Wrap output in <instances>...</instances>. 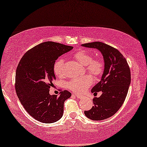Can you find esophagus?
I'll use <instances>...</instances> for the list:
<instances>
[{
    "mask_svg": "<svg viewBox=\"0 0 147 147\" xmlns=\"http://www.w3.org/2000/svg\"><path fill=\"white\" fill-rule=\"evenodd\" d=\"M75 96L77 97V98H81V97H83L82 95H78V94H75Z\"/></svg>",
    "mask_w": 147,
    "mask_h": 147,
    "instance_id": "34e87169",
    "label": "esophagus"
}]
</instances>
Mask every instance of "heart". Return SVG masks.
Listing matches in <instances>:
<instances>
[{"label": "heart", "mask_w": 147, "mask_h": 147, "mask_svg": "<svg viewBox=\"0 0 147 147\" xmlns=\"http://www.w3.org/2000/svg\"><path fill=\"white\" fill-rule=\"evenodd\" d=\"M75 59L79 63L85 66L88 72L93 77H99L102 75L104 70V63L101 59L92 58V54L86 50H79L74 55ZM64 61L62 59L57 60L54 64V72L58 77H62L64 75L63 72ZM92 77L90 75H86L82 77H77L70 79L66 83V86L70 90L77 93H82L89 88L92 84Z\"/></svg>", "instance_id": "b5f03b06"}]
</instances>
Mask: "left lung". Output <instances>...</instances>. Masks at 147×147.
Returning a JSON list of instances; mask_svg holds the SVG:
<instances>
[{"mask_svg":"<svg viewBox=\"0 0 147 147\" xmlns=\"http://www.w3.org/2000/svg\"><path fill=\"white\" fill-rule=\"evenodd\" d=\"M82 46L96 48L102 54L104 70L101 81L91 92L102 91L99 97L92 99L94 105L84 114L92 120H103L115 114L122 106L131 83V71L127 61L119 50L102 42L84 43Z\"/></svg>","mask_w":147,"mask_h":147,"instance_id":"8db88e82","label":"left lung"}]
</instances>
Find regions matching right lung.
<instances>
[{
    "instance_id": "right-lung-1",
    "label": "right lung",
    "mask_w": 147,
    "mask_h": 147,
    "mask_svg": "<svg viewBox=\"0 0 147 147\" xmlns=\"http://www.w3.org/2000/svg\"><path fill=\"white\" fill-rule=\"evenodd\" d=\"M73 47L52 41L36 45L23 55L16 71L15 89L25 111L38 122L53 123L61 118L64 102L70 97L68 90L59 95L49 93L55 61Z\"/></svg>"
}]
</instances>
